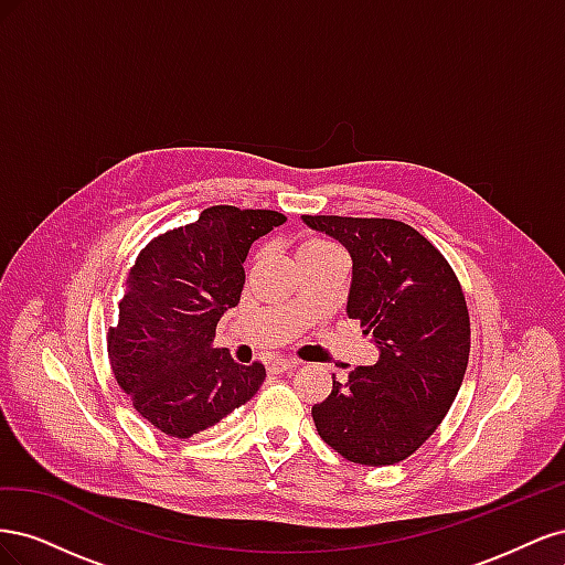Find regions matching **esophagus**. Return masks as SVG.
<instances>
[{
    "label": "esophagus",
    "mask_w": 565,
    "mask_h": 565,
    "mask_svg": "<svg viewBox=\"0 0 565 565\" xmlns=\"http://www.w3.org/2000/svg\"><path fill=\"white\" fill-rule=\"evenodd\" d=\"M268 367H270V372H287V370L297 367V361H289V358H273Z\"/></svg>",
    "instance_id": "obj_1"
}]
</instances>
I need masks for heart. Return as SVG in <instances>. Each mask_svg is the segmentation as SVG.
Instances as JSON below:
<instances>
[{"label": "heart", "instance_id": "heart-1", "mask_svg": "<svg viewBox=\"0 0 565 565\" xmlns=\"http://www.w3.org/2000/svg\"><path fill=\"white\" fill-rule=\"evenodd\" d=\"M337 247L322 237H306V241L297 249V259L299 256H313V254H324V252H334Z\"/></svg>", "mask_w": 565, "mask_h": 565}]
</instances>
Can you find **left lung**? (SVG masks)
<instances>
[{"mask_svg": "<svg viewBox=\"0 0 565 565\" xmlns=\"http://www.w3.org/2000/svg\"><path fill=\"white\" fill-rule=\"evenodd\" d=\"M301 218L349 249L347 313L380 349V361L351 370L344 384L332 377V393L311 409L316 429L355 465H396L438 429L465 380V292L446 256L403 221Z\"/></svg>", "mask_w": 565, "mask_h": 565, "instance_id": "obj_1", "label": "left lung"}]
</instances>
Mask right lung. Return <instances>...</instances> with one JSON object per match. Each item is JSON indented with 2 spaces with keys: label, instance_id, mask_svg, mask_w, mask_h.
Masks as SVG:
<instances>
[{
  "label": "right lung",
  "instance_id": "right-lung-1",
  "mask_svg": "<svg viewBox=\"0 0 565 565\" xmlns=\"http://www.w3.org/2000/svg\"><path fill=\"white\" fill-rule=\"evenodd\" d=\"M285 221L280 212L216 204L136 256L108 355L136 413L162 434L210 429L266 380L262 363H235L212 341L221 316L241 301L252 243Z\"/></svg>",
  "mask_w": 565,
  "mask_h": 565
}]
</instances>
